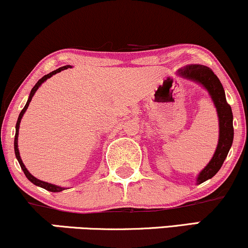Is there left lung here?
I'll return each mask as SVG.
<instances>
[{"instance_id": "left-lung-1", "label": "left lung", "mask_w": 248, "mask_h": 248, "mask_svg": "<svg viewBox=\"0 0 248 248\" xmlns=\"http://www.w3.org/2000/svg\"><path fill=\"white\" fill-rule=\"evenodd\" d=\"M177 75L200 85L208 92L216 111H217L219 127L217 147H216V151L209 163L199 172L197 180H195L199 185L213 178L221 169L223 162L228 156V153L232 146V141H233V123H232L233 115H232L231 107L228 105L227 99H225V92L221 81L208 66L201 65V64H189V65L179 69L177 71Z\"/></svg>"}]
</instances>
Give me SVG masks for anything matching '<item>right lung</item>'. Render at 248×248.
<instances>
[{"instance_id": "1", "label": "right lung", "mask_w": 248, "mask_h": 248, "mask_svg": "<svg viewBox=\"0 0 248 248\" xmlns=\"http://www.w3.org/2000/svg\"><path fill=\"white\" fill-rule=\"evenodd\" d=\"M69 68H72V66H71V65H64V66H62V68H59L57 70H54L53 72H50V73H48V75L44 76V77L40 79V80H39L38 82H36V84L34 85V87H33L32 91H31L30 96H29V100H27L25 107H24L23 110H21V111H20L19 116H18L17 124H16V134H15V154H16V158L18 160V162H19V166H20V168H21V170L24 171V173H25L26 178L29 179L31 183H33V184L36 185V186H39V187H42V188L47 189V191H50V192H62V191H64V189H65V187H62V186H57V185L50 184V183H47V182H42V180L35 178L34 176L31 175L30 171L26 169L25 164H24L23 161H21V157H20V154H19V149H18V133H19V125H20L21 118H23L24 114H25L26 109L29 108V105H30L31 100H32V97H33V95H34V94H35V92L38 91V88H39L40 86H41V85L44 84V82H45L46 80H47V79H49L50 77H53L54 75H56V73H59V72H61V71H63V70H66V69H69Z\"/></svg>"}]
</instances>
